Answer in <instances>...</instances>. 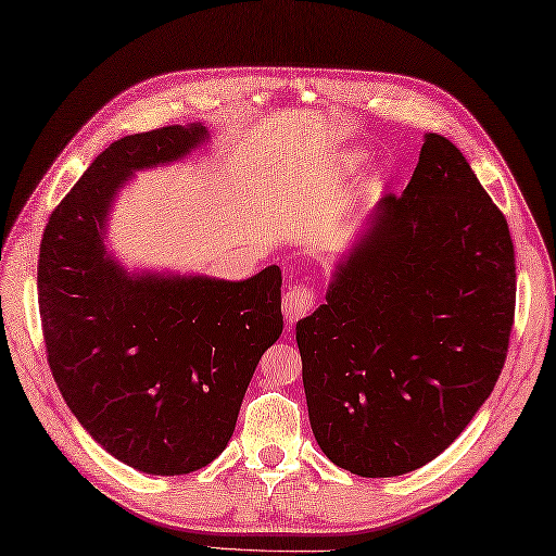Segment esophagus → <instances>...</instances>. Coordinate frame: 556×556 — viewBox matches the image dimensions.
Returning <instances> with one entry per match:
<instances>
[{"mask_svg":"<svg viewBox=\"0 0 556 556\" xmlns=\"http://www.w3.org/2000/svg\"><path fill=\"white\" fill-rule=\"evenodd\" d=\"M316 306V290L306 286H292L282 294V316L292 325L304 318Z\"/></svg>","mask_w":556,"mask_h":556,"instance_id":"esophagus-1","label":"esophagus"}]
</instances>
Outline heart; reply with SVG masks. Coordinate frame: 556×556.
<instances>
[{"label":"heart","mask_w":556,"mask_h":556,"mask_svg":"<svg viewBox=\"0 0 556 556\" xmlns=\"http://www.w3.org/2000/svg\"><path fill=\"white\" fill-rule=\"evenodd\" d=\"M344 165H346L349 169H358V167L363 165V155H361V153H346Z\"/></svg>","instance_id":"b5f03b06"}]
</instances>
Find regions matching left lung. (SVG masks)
Returning a JSON list of instances; mask_svg holds the SVG:
<instances>
[{
    "label": "left lung",
    "instance_id": "obj_1",
    "mask_svg": "<svg viewBox=\"0 0 556 556\" xmlns=\"http://www.w3.org/2000/svg\"><path fill=\"white\" fill-rule=\"evenodd\" d=\"M517 268L505 214L441 134L384 195L314 314L296 323L308 419L337 467L368 479L431 463L491 396Z\"/></svg>",
    "mask_w": 556,
    "mask_h": 556
}]
</instances>
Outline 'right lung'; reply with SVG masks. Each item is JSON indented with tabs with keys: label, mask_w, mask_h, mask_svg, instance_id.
Here are the masks:
<instances>
[{
	"label": "right lung",
	"mask_w": 556,
	"mask_h": 556,
	"mask_svg": "<svg viewBox=\"0 0 556 556\" xmlns=\"http://www.w3.org/2000/svg\"><path fill=\"white\" fill-rule=\"evenodd\" d=\"M205 139L193 122L111 143L51 212L39 248L53 382L93 441L155 477L191 473L226 448L256 363L282 332L278 266L238 282L137 276L105 252L117 188Z\"/></svg>",
	"instance_id": "add662e5"
}]
</instances>
